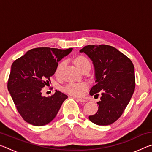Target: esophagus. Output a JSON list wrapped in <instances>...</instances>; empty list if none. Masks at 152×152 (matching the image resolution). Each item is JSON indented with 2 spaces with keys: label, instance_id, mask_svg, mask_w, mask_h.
Masks as SVG:
<instances>
[{
  "label": "esophagus",
  "instance_id": "34e87169",
  "mask_svg": "<svg viewBox=\"0 0 152 152\" xmlns=\"http://www.w3.org/2000/svg\"><path fill=\"white\" fill-rule=\"evenodd\" d=\"M77 101L80 102H86V100L85 99H77Z\"/></svg>",
  "mask_w": 152,
  "mask_h": 152
}]
</instances>
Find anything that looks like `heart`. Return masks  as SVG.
<instances>
[{"label": "heart", "instance_id": "b5f03b06", "mask_svg": "<svg viewBox=\"0 0 152 152\" xmlns=\"http://www.w3.org/2000/svg\"><path fill=\"white\" fill-rule=\"evenodd\" d=\"M74 61L76 67L80 70H81L86 66H91V63H90L88 59L82 56H78V57L74 59ZM65 65L66 61H62L58 64L55 72V74L56 76H59L60 75L61 71ZM87 85L86 83H70L64 87V90L66 93L72 95V96H80L84 94V91H85Z\"/></svg>", "mask_w": 152, "mask_h": 152}]
</instances>
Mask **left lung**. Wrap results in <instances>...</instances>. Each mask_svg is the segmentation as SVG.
<instances>
[{
	"mask_svg": "<svg viewBox=\"0 0 152 152\" xmlns=\"http://www.w3.org/2000/svg\"><path fill=\"white\" fill-rule=\"evenodd\" d=\"M91 59L95 70L96 84L90 95H99L96 113L90 115L98 125L112 124L121 116L134 92L135 78L132 61L116 48L108 45H89L80 50Z\"/></svg>",
	"mask_w": 152,
	"mask_h": 152,
	"instance_id": "8db88e82",
	"label": "left lung"
}]
</instances>
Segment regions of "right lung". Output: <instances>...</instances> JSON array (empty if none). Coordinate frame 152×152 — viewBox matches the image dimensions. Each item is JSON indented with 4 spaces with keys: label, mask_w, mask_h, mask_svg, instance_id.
Listing matches in <instances>:
<instances>
[{
    "label": "right lung",
    "mask_w": 152,
    "mask_h": 152,
    "mask_svg": "<svg viewBox=\"0 0 152 152\" xmlns=\"http://www.w3.org/2000/svg\"><path fill=\"white\" fill-rule=\"evenodd\" d=\"M72 48L60 50L37 48L27 51L11 66L7 88L18 112L25 121L35 126L50 123L68 96L56 91L50 97L42 96V90L54 74L58 61Z\"/></svg>",
    "instance_id": "obj_1"
}]
</instances>
